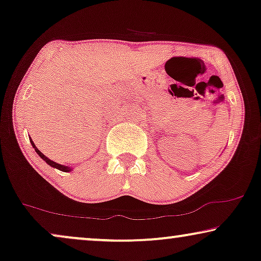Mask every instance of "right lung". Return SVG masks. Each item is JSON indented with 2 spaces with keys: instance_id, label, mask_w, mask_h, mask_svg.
I'll list each match as a JSON object with an SVG mask.
<instances>
[{
  "instance_id": "obj_1",
  "label": "right lung",
  "mask_w": 261,
  "mask_h": 261,
  "mask_svg": "<svg viewBox=\"0 0 261 261\" xmlns=\"http://www.w3.org/2000/svg\"><path fill=\"white\" fill-rule=\"evenodd\" d=\"M31 144H32V146H33V148L35 149V152H37L38 154H39V156H40V158H41L42 160H45V162L47 163L49 166H52V167H55V169H58V170H60V171H63V172H70V171L72 170V169H71L70 166L60 165V164L56 163V162H53V160H51V159H48L47 156L44 155V153H41L40 151H39V149L37 148V146L34 145V142H33V140H32V139H31Z\"/></svg>"
}]
</instances>
